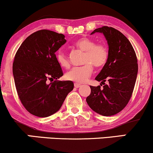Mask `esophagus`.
Listing matches in <instances>:
<instances>
[{
    "instance_id": "1",
    "label": "esophagus",
    "mask_w": 153,
    "mask_h": 153,
    "mask_svg": "<svg viewBox=\"0 0 153 153\" xmlns=\"http://www.w3.org/2000/svg\"><path fill=\"white\" fill-rule=\"evenodd\" d=\"M80 84H79V83H77V82H75V83H74V86L76 88H79L80 86Z\"/></svg>"
}]
</instances>
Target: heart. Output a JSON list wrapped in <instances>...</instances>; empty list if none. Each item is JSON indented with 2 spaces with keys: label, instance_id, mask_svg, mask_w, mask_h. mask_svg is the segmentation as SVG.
Here are the masks:
<instances>
[{
  "label": "heart",
  "instance_id": "1",
  "mask_svg": "<svg viewBox=\"0 0 153 153\" xmlns=\"http://www.w3.org/2000/svg\"><path fill=\"white\" fill-rule=\"evenodd\" d=\"M75 47L78 50L85 52L82 63L85 65L80 67L72 68L65 74V78L68 80L84 82L93 73V65L96 68H102L108 62L109 52L108 49L104 44H96V42L91 39L82 37L77 40ZM57 62L61 67L68 68L70 61L65 53L59 51L56 54Z\"/></svg>",
  "mask_w": 153,
  "mask_h": 153
}]
</instances>
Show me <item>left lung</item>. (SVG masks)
Masks as SVG:
<instances>
[{
    "label": "left lung",
    "mask_w": 153,
    "mask_h": 153,
    "mask_svg": "<svg viewBox=\"0 0 153 153\" xmlns=\"http://www.w3.org/2000/svg\"><path fill=\"white\" fill-rule=\"evenodd\" d=\"M96 32L104 35L109 56L95 78L101 81L103 88L91 85V94L86 101L95 112L108 117L120 112L130 100L137 75V59L130 42L122 32L108 26L95 29L91 34ZM106 80L108 85L105 84Z\"/></svg>",
    "instance_id": "1"
}]
</instances>
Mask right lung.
Returning <instances> with one entry per match:
<instances>
[{
    "label": "right lung",
    "mask_w": 153,
    "mask_h": 153,
    "mask_svg": "<svg viewBox=\"0 0 153 153\" xmlns=\"http://www.w3.org/2000/svg\"><path fill=\"white\" fill-rule=\"evenodd\" d=\"M65 42V35L42 29L28 36L16 53L13 75L17 94L24 108L36 117L56 113L74 88L71 80H57L63 73L55 52Z\"/></svg>",
    "instance_id": "add662e5"
}]
</instances>
